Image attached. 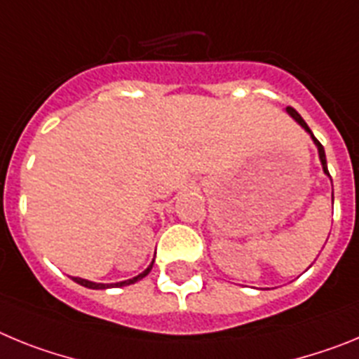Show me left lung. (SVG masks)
I'll return each instance as SVG.
<instances>
[{
	"label": "left lung",
	"mask_w": 359,
	"mask_h": 359,
	"mask_svg": "<svg viewBox=\"0 0 359 359\" xmlns=\"http://www.w3.org/2000/svg\"><path fill=\"white\" fill-rule=\"evenodd\" d=\"M286 111H287V113H290V115L293 116V118L297 120V122L300 123V126H302V128L306 129V131L309 133V135H311V138H313V142H315V144H316V147H318V154H320V161H322L323 172H325V174H327V176H329V170H327V160H325V151H323V145L320 144L318 140H316V138H315V135H313V131H311V129H309V126H307V123H306V120H304L302 116L298 115V111H297V109H293V107H287Z\"/></svg>",
	"instance_id": "1"
}]
</instances>
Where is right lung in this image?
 Masks as SVG:
<instances>
[{
  "instance_id": "right-lung-1",
  "label": "right lung",
  "mask_w": 359,
  "mask_h": 359,
  "mask_svg": "<svg viewBox=\"0 0 359 359\" xmlns=\"http://www.w3.org/2000/svg\"><path fill=\"white\" fill-rule=\"evenodd\" d=\"M154 262V261H152ZM152 262L149 264V268L145 269V271H142L140 275H136V277L129 278V280H123V282H116V284H97V282H90V280H84V278H79V277H73V280L77 282V284H81V286L84 287H90V290H107V287H120V286H129V284H135V282H138L140 278H144L145 275L149 273L152 269Z\"/></svg>"
}]
</instances>
